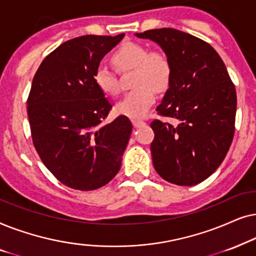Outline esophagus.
<instances>
[{"instance_id":"obj_1","label":"esophagus","mask_w":256,"mask_h":256,"mask_svg":"<svg viewBox=\"0 0 256 256\" xmlns=\"http://www.w3.org/2000/svg\"><path fill=\"white\" fill-rule=\"evenodd\" d=\"M132 124H134V128H140V126L145 125V122L139 120V119H132Z\"/></svg>"}]
</instances>
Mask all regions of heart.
Instances as JSON below:
<instances>
[{
  "label": "heart",
  "instance_id": "obj_1",
  "mask_svg": "<svg viewBox=\"0 0 256 256\" xmlns=\"http://www.w3.org/2000/svg\"><path fill=\"white\" fill-rule=\"evenodd\" d=\"M117 69L125 71L134 69V90L118 102L117 111L130 118H142L148 114L154 104L156 90L168 86L172 77V66L168 57L159 50H150L134 42L124 43L111 57ZM94 80L102 91L111 96L120 92V85L114 71L105 66L96 68Z\"/></svg>",
  "mask_w": 256,
  "mask_h": 256
}]
</instances>
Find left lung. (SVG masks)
<instances>
[{"label":"left lung","mask_w":256,"mask_h":256,"mask_svg":"<svg viewBox=\"0 0 256 256\" xmlns=\"http://www.w3.org/2000/svg\"><path fill=\"white\" fill-rule=\"evenodd\" d=\"M159 44L172 77L156 111L176 125L154 119L152 162L166 182L193 186L224 162L235 131L236 92L219 54L205 40L172 28L136 34Z\"/></svg>","instance_id":"obj_1"}]
</instances>
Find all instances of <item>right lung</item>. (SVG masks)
Masks as SVG:
<instances>
[{
    "label": "right lung",
    "instance_id": "right-lung-1",
    "mask_svg": "<svg viewBox=\"0 0 256 256\" xmlns=\"http://www.w3.org/2000/svg\"><path fill=\"white\" fill-rule=\"evenodd\" d=\"M124 36L66 40L34 76L26 102L34 146L46 168L70 188L97 190L120 170L132 124L126 116L102 124L112 104L94 83V72Z\"/></svg>",
    "mask_w": 256,
    "mask_h": 256
}]
</instances>
